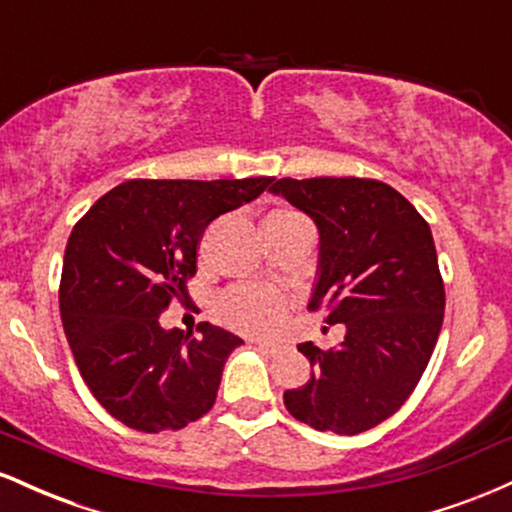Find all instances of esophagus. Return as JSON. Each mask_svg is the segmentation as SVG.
Returning a JSON list of instances; mask_svg holds the SVG:
<instances>
[{"label": "esophagus", "mask_w": 512, "mask_h": 512, "mask_svg": "<svg viewBox=\"0 0 512 512\" xmlns=\"http://www.w3.org/2000/svg\"><path fill=\"white\" fill-rule=\"evenodd\" d=\"M250 344L257 346V349L267 351V354H276V351H281V344L267 342V339H250Z\"/></svg>", "instance_id": "esophagus-1"}]
</instances>
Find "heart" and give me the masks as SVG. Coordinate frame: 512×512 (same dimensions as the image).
<instances>
[{
    "instance_id": "b5f03b06",
    "label": "heart",
    "mask_w": 512,
    "mask_h": 512,
    "mask_svg": "<svg viewBox=\"0 0 512 512\" xmlns=\"http://www.w3.org/2000/svg\"><path fill=\"white\" fill-rule=\"evenodd\" d=\"M274 214H293V211H274ZM219 313L233 330L250 334L274 332L286 313V298L272 286H238L223 293Z\"/></svg>"
}]
</instances>
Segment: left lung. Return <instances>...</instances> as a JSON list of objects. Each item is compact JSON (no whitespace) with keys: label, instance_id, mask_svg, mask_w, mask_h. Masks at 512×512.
I'll return each mask as SVG.
<instances>
[{"label":"left lung","instance_id":"left-lung-1","mask_svg":"<svg viewBox=\"0 0 512 512\" xmlns=\"http://www.w3.org/2000/svg\"><path fill=\"white\" fill-rule=\"evenodd\" d=\"M269 192L315 221L320 260L308 308L346 327L330 351L298 344L313 373L284 392V404L317 431L356 436L407 402L436 349L445 289L431 228L380 180L281 178Z\"/></svg>","mask_w":512,"mask_h":512}]
</instances>
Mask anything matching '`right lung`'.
<instances>
[{
	"label": "right lung",
	"mask_w": 512,
	"mask_h": 512,
	"mask_svg": "<svg viewBox=\"0 0 512 512\" xmlns=\"http://www.w3.org/2000/svg\"><path fill=\"white\" fill-rule=\"evenodd\" d=\"M272 180H127L74 226L60 281L64 334L88 390L125 426L178 431L214 407L243 339L209 322L197 337L163 330L158 315L187 298L204 228Z\"/></svg>",
	"instance_id": "add662e5"
}]
</instances>
